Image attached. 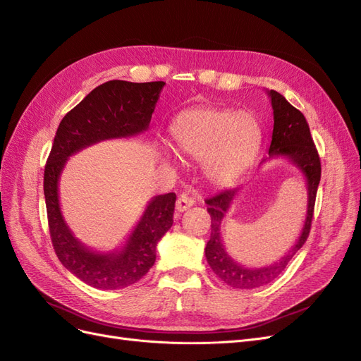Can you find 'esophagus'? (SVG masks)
I'll use <instances>...</instances> for the list:
<instances>
[{
    "label": "esophagus",
    "mask_w": 361,
    "mask_h": 361,
    "mask_svg": "<svg viewBox=\"0 0 361 361\" xmlns=\"http://www.w3.org/2000/svg\"><path fill=\"white\" fill-rule=\"evenodd\" d=\"M192 204H194V199L190 197V195H187V194H182L176 202V211L183 212V211H187L188 207H191Z\"/></svg>",
    "instance_id": "34e87169"
}]
</instances>
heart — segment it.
Instances as JSON below:
<instances>
[{
  "mask_svg": "<svg viewBox=\"0 0 361 361\" xmlns=\"http://www.w3.org/2000/svg\"><path fill=\"white\" fill-rule=\"evenodd\" d=\"M173 143L182 155L203 159L207 179L231 187L253 164L262 133L250 113L224 108H192L171 123Z\"/></svg>",
  "mask_w": 361,
  "mask_h": 361,
  "instance_id": "b5f03b06",
  "label": "heart"
}]
</instances>
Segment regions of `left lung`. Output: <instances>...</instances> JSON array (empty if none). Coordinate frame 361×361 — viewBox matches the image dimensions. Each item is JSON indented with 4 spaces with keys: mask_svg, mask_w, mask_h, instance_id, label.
I'll return each mask as SVG.
<instances>
[{
    "mask_svg": "<svg viewBox=\"0 0 361 361\" xmlns=\"http://www.w3.org/2000/svg\"><path fill=\"white\" fill-rule=\"evenodd\" d=\"M268 96L271 99L272 111H274V129H272L268 158L262 159V162L268 161L269 158L283 157L289 159L302 173L305 182H307V212H305L304 226L297 243L285 256L272 265L262 268H247L238 264V262L227 255L221 239L223 218L226 216L228 207H231L238 188L221 191L220 194L214 195V197L204 200L206 204L209 206L207 212L211 215V238L204 248L206 260L218 277L227 283L228 286L236 289H253L264 286L267 283L277 279L285 271L295 253L307 241L316 192H318V185L321 180V159L310 135L307 120H305L300 110L292 106L279 92L268 90Z\"/></svg>",
    "mask_w": 361,
    "mask_h": 361,
    "instance_id": "8db88e82",
    "label": "left lung"
}]
</instances>
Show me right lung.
<instances>
[{"label": "right lung", "instance_id": "1", "mask_svg": "<svg viewBox=\"0 0 361 361\" xmlns=\"http://www.w3.org/2000/svg\"><path fill=\"white\" fill-rule=\"evenodd\" d=\"M164 85V81L104 82L63 117L54 138L43 174L51 241L64 268L96 289L130 286L154 267L157 244L173 224L176 194L155 195L126 244L99 253L81 244L64 221L59 200L60 174L69 157L87 146L145 133Z\"/></svg>", "mask_w": 361, "mask_h": 361}]
</instances>
